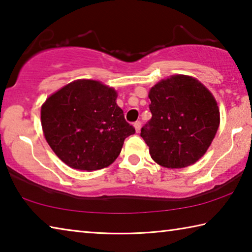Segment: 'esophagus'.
I'll list each match as a JSON object with an SVG mask.
<instances>
[{
  "instance_id": "34e87169",
  "label": "esophagus",
  "mask_w": 252,
  "mask_h": 252,
  "mask_svg": "<svg viewBox=\"0 0 252 252\" xmlns=\"http://www.w3.org/2000/svg\"><path fill=\"white\" fill-rule=\"evenodd\" d=\"M133 126H134V129H135V132H136V133H138V132L140 131V129H141V123H140L139 121H136L134 125H133Z\"/></svg>"
}]
</instances>
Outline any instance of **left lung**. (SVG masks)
Listing matches in <instances>:
<instances>
[{
    "instance_id": "obj_1",
    "label": "left lung",
    "mask_w": 252,
    "mask_h": 252,
    "mask_svg": "<svg viewBox=\"0 0 252 252\" xmlns=\"http://www.w3.org/2000/svg\"><path fill=\"white\" fill-rule=\"evenodd\" d=\"M151 120L141 129L152 160L181 169L204 156L220 125L212 93L193 76L173 74L149 91Z\"/></svg>"
}]
</instances>
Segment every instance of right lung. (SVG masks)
Listing matches in <instances>:
<instances>
[{
  "instance_id": "obj_1",
  "label": "right lung",
  "mask_w": 252,
  "mask_h": 252,
  "mask_svg": "<svg viewBox=\"0 0 252 252\" xmlns=\"http://www.w3.org/2000/svg\"><path fill=\"white\" fill-rule=\"evenodd\" d=\"M118 92L101 81L80 79L51 94L41 106L44 138L61 161L76 170L109 167L134 133L117 104Z\"/></svg>"
}]
</instances>
